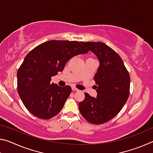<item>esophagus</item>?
I'll return each mask as SVG.
<instances>
[{
  "instance_id": "obj_1",
  "label": "esophagus",
  "mask_w": 153,
  "mask_h": 153,
  "mask_svg": "<svg viewBox=\"0 0 153 153\" xmlns=\"http://www.w3.org/2000/svg\"><path fill=\"white\" fill-rule=\"evenodd\" d=\"M72 90H75V91H79V90L77 89V88H76V87H72Z\"/></svg>"
}]
</instances>
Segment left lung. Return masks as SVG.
I'll return each instance as SVG.
<instances>
[{
	"mask_svg": "<svg viewBox=\"0 0 153 153\" xmlns=\"http://www.w3.org/2000/svg\"><path fill=\"white\" fill-rule=\"evenodd\" d=\"M82 44L97 55L100 65L94 76L97 97L85 92L84 100L79 102V109L88 122L102 124L115 117L128 100L130 77L120 56L105 43Z\"/></svg>",
	"mask_w": 153,
	"mask_h": 153,
	"instance_id": "obj_1",
	"label": "left lung"
}]
</instances>
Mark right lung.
Listing matches in <instances>:
<instances>
[{"label":"right lung","instance_id":"right-lung-1","mask_svg":"<svg viewBox=\"0 0 153 153\" xmlns=\"http://www.w3.org/2000/svg\"><path fill=\"white\" fill-rule=\"evenodd\" d=\"M88 52L78 41L49 40L25 56L17 71V92L32 115L49 120L60 112L71 88L51 83V77L63 71L71 58Z\"/></svg>","mask_w":153,"mask_h":153}]
</instances>
